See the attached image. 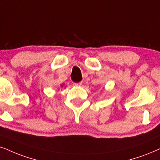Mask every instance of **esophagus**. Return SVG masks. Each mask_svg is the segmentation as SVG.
I'll return each instance as SVG.
<instances>
[{"mask_svg":"<svg viewBox=\"0 0 160 160\" xmlns=\"http://www.w3.org/2000/svg\"><path fill=\"white\" fill-rule=\"evenodd\" d=\"M74 85L75 86H78V87H79V86H80L82 85V82H75V83H74Z\"/></svg>","mask_w":160,"mask_h":160,"instance_id":"obj_1","label":"esophagus"}]
</instances>
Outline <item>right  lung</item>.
<instances>
[{"instance_id": "right-lung-1", "label": "right lung", "mask_w": 160, "mask_h": 160, "mask_svg": "<svg viewBox=\"0 0 160 160\" xmlns=\"http://www.w3.org/2000/svg\"><path fill=\"white\" fill-rule=\"evenodd\" d=\"M64 86L63 84H61V85H60V86H61V87H62V86Z\"/></svg>"}]
</instances>
